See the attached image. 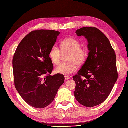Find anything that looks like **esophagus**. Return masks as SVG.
I'll list each match as a JSON object with an SVG mask.
<instances>
[{
    "label": "esophagus",
    "instance_id": "esophagus-1",
    "mask_svg": "<svg viewBox=\"0 0 128 128\" xmlns=\"http://www.w3.org/2000/svg\"><path fill=\"white\" fill-rule=\"evenodd\" d=\"M64 78H65V80H69L70 78V76H64Z\"/></svg>",
    "mask_w": 128,
    "mask_h": 128
}]
</instances>
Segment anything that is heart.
<instances>
[{
    "label": "heart",
    "instance_id": "b5f03b06",
    "mask_svg": "<svg viewBox=\"0 0 128 128\" xmlns=\"http://www.w3.org/2000/svg\"><path fill=\"white\" fill-rule=\"evenodd\" d=\"M81 46L82 44L79 40L73 38H68L62 40L60 44L61 50L55 45L52 46L49 56L54 64H58L60 62L61 52L69 53L66 59L67 62H62L56 67V73L64 75L72 74L76 71V64L80 66L85 63L88 56V50Z\"/></svg>",
    "mask_w": 128,
    "mask_h": 128
}]
</instances>
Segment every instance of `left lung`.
Instances as JSON below:
<instances>
[{
  "label": "left lung",
  "mask_w": 128,
  "mask_h": 128,
  "mask_svg": "<svg viewBox=\"0 0 128 128\" xmlns=\"http://www.w3.org/2000/svg\"><path fill=\"white\" fill-rule=\"evenodd\" d=\"M88 40V56L81 70L73 77L76 82L75 98L82 105L91 108L108 98L118 79L116 56L110 42L95 27L76 31Z\"/></svg>",
  "instance_id": "left-lung-1"
}]
</instances>
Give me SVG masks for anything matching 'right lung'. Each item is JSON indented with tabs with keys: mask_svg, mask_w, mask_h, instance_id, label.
Returning a JSON list of instances; mask_svg holds the SVG:
<instances>
[{
	"mask_svg": "<svg viewBox=\"0 0 128 128\" xmlns=\"http://www.w3.org/2000/svg\"><path fill=\"white\" fill-rule=\"evenodd\" d=\"M60 32L32 31L18 46L12 60L15 88L22 98L32 106L42 108L53 102L64 82L61 74L52 76L53 64L49 52Z\"/></svg>",
	"mask_w": 128,
	"mask_h": 128,
	"instance_id": "1",
	"label": "right lung"
}]
</instances>
